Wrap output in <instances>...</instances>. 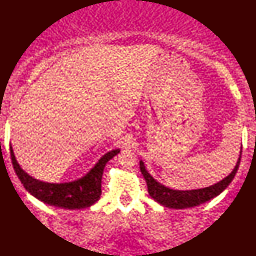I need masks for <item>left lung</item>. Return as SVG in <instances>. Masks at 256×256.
Returning a JSON list of instances; mask_svg holds the SVG:
<instances>
[{
    "instance_id": "8db88e82",
    "label": "left lung",
    "mask_w": 256,
    "mask_h": 256,
    "mask_svg": "<svg viewBox=\"0 0 256 256\" xmlns=\"http://www.w3.org/2000/svg\"><path fill=\"white\" fill-rule=\"evenodd\" d=\"M240 160L241 154L234 170L232 171V174L229 176L226 177L224 180H222L221 182L216 183L212 186L203 188V189L186 190V192H183V190H172L162 186L156 180L152 178V176L145 169L144 163L142 160L139 162V168H140L142 174H143L145 180H146L148 192L152 198L160 203V204L168 206V208L186 209L192 208V206H197L202 204V203H206V200H210L212 198H214V197L218 196L230 184L232 178L235 177L236 172H238V166H240Z\"/></svg>"
}]
</instances>
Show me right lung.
<instances>
[{"instance_id": "right-lung-1", "label": "right lung", "mask_w": 256, "mask_h": 256, "mask_svg": "<svg viewBox=\"0 0 256 256\" xmlns=\"http://www.w3.org/2000/svg\"><path fill=\"white\" fill-rule=\"evenodd\" d=\"M118 152L119 150L108 152L105 156L100 158L96 166L85 177L76 182L53 184L41 182L24 172L16 162L10 146L12 166L26 190L41 202L64 209H82L94 204L102 195V177L106 163L112 160Z\"/></svg>"}]
</instances>
